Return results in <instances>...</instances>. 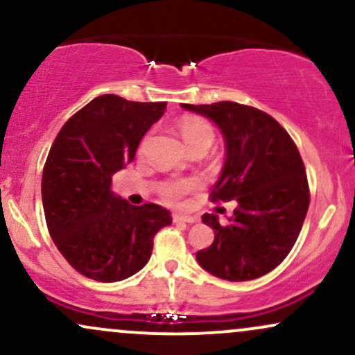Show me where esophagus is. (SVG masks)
<instances>
[{
    "instance_id": "obj_1",
    "label": "esophagus",
    "mask_w": 355,
    "mask_h": 355,
    "mask_svg": "<svg viewBox=\"0 0 355 355\" xmlns=\"http://www.w3.org/2000/svg\"><path fill=\"white\" fill-rule=\"evenodd\" d=\"M173 222H183V223H195L197 222V217H193V215H183V214H173L172 215Z\"/></svg>"
}]
</instances>
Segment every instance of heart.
I'll use <instances>...</instances> for the list:
<instances>
[{"label": "heart", "mask_w": 355, "mask_h": 355, "mask_svg": "<svg viewBox=\"0 0 355 355\" xmlns=\"http://www.w3.org/2000/svg\"><path fill=\"white\" fill-rule=\"evenodd\" d=\"M180 133L185 140V144L189 145V148H197V146H209L211 145L215 138L214 126L210 125V121H207L202 116H193L189 115L182 118L180 125ZM198 187L197 178H180V180H168L162 183L160 187V195L164 197L165 202L168 203H177L183 195H187L189 191L195 190Z\"/></svg>", "instance_id": "heart-1"}]
</instances>
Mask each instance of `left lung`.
<instances>
[{"label": "left lung", "mask_w": 355, "mask_h": 355, "mask_svg": "<svg viewBox=\"0 0 355 355\" xmlns=\"http://www.w3.org/2000/svg\"><path fill=\"white\" fill-rule=\"evenodd\" d=\"M210 118L225 140V164L211 187V202H237L225 227L215 214L203 223L214 243L197 252V262L218 279L254 280L279 266L294 247L309 210V183L291 135L266 112L235 101L182 103Z\"/></svg>", "instance_id": "1"}]
</instances>
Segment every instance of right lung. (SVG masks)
<instances>
[{"mask_svg": "<svg viewBox=\"0 0 355 355\" xmlns=\"http://www.w3.org/2000/svg\"><path fill=\"white\" fill-rule=\"evenodd\" d=\"M165 101L101 95L76 112L53 141L42 178L44 218L68 263L88 279L118 282L146 266L157 232L172 223L157 203L130 205L112 177L135 158Z\"/></svg>", "mask_w": 355, "mask_h": 355, "instance_id": "obj_1", "label": "right lung"}]
</instances>
